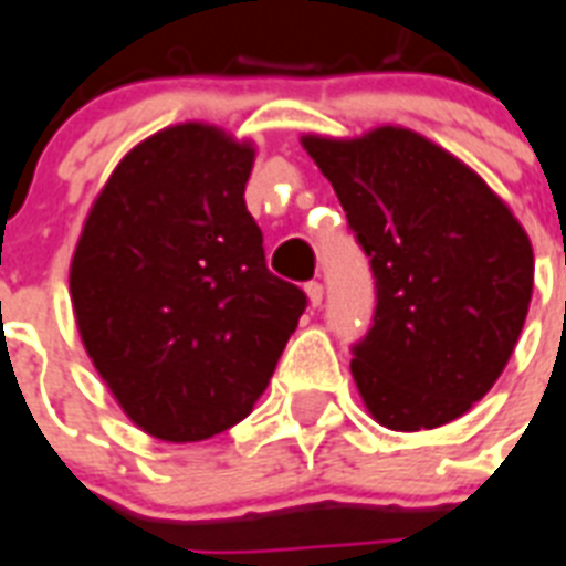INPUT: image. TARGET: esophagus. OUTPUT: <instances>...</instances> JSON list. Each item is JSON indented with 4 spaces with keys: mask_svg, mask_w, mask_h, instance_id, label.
<instances>
[{
    "mask_svg": "<svg viewBox=\"0 0 566 566\" xmlns=\"http://www.w3.org/2000/svg\"><path fill=\"white\" fill-rule=\"evenodd\" d=\"M305 293H308L311 308H319V305H323V284L308 282V284H305Z\"/></svg>",
    "mask_w": 566,
    "mask_h": 566,
    "instance_id": "esophagus-1",
    "label": "esophagus"
}]
</instances>
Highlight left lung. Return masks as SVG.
<instances>
[{
  "label": "left lung",
  "instance_id": "1",
  "mask_svg": "<svg viewBox=\"0 0 566 566\" xmlns=\"http://www.w3.org/2000/svg\"><path fill=\"white\" fill-rule=\"evenodd\" d=\"M355 240L370 258L376 314L353 346V378L373 420L438 429L502 376L526 323L528 234L455 155L411 128L353 140L305 135Z\"/></svg>",
  "mask_w": 566,
  "mask_h": 566
}]
</instances>
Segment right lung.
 <instances>
[{
  "mask_svg": "<svg viewBox=\"0 0 566 566\" xmlns=\"http://www.w3.org/2000/svg\"><path fill=\"white\" fill-rule=\"evenodd\" d=\"M252 144L181 123L146 137L96 196L70 264L93 367L137 429H231L264 394L308 296L266 270L247 211Z\"/></svg>",
  "mask_w": 566,
  "mask_h": 566,
  "instance_id": "add662e5",
  "label": "right lung"
}]
</instances>
